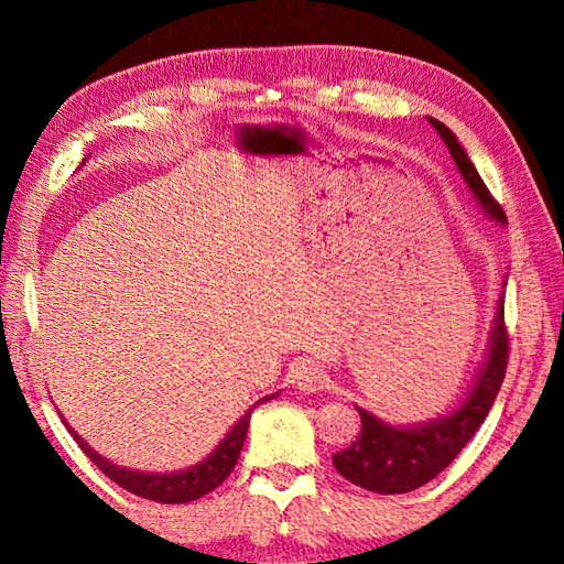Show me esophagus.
<instances>
[{"label": "esophagus", "mask_w": 564, "mask_h": 564, "mask_svg": "<svg viewBox=\"0 0 564 564\" xmlns=\"http://www.w3.org/2000/svg\"><path fill=\"white\" fill-rule=\"evenodd\" d=\"M295 386H299L303 393H321V390L330 388V378L326 373V368L318 366V362H301L295 368Z\"/></svg>", "instance_id": "esophagus-1"}]
</instances>
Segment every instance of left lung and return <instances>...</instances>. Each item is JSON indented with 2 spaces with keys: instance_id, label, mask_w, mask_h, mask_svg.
I'll return each instance as SVG.
<instances>
[{
  "instance_id": "8db88e82",
  "label": "left lung",
  "mask_w": 564,
  "mask_h": 564,
  "mask_svg": "<svg viewBox=\"0 0 564 564\" xmlns=\"http://www.w3.org/2000/svg\"><path fill=\"white\" fill-rule=\"evenodd\" d=\"M427 121L441 133L457 171L465 178L467 188L473 191L485 216H490L498 224L508 221L500 204L495 202L488 186L482 184L470 156L465 154L460 141L455 139V133L433 117H427ZM502 311L505 301L500 299L498 313H495L492 321L488 352H485V360L477 368L467 398L453 413L415 425H390L370 410L356 405L362 423L360 433L346 451L333 455V465L348 482L378 495H400L431 482L435 475H441L455 460L457 453L482 425V420L488 417L502 386L505 368H508V330H505Z\"/></svg>"
}]
</instances>
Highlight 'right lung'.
<instances>
[{
    "label": "right lung",
    "instance_id": "right-lung-1",
    "mask_svg": "<svg viewBox=\"0 0 564 564\" xmlns=\"http://www.w3.org/2000/svg\"><path fill=\"white\" fill-rule=\"evenodd\" d=\"M275 395H279V393L265 395V398L259 400V403H253L251 408H248L246 413L238 417V423H234L231 431L226 433L224 441L218 443L214 451L204 457V460H198L196 465L186 467V470H174V473L129 470V467L111 463L109 457H104V455L94 451V447L87 441H84V437L76 433L74 427L66 423V420H64V425L69 427L74 441L79 443V447L84 453H87L89 460L97 465L99 470L109 477V480L117 482L119 488L139 495V498L154 500V502L181 505V502H191V500L204 498L206 492L216 490L218 485H221L226 477L231 475L238 455H241V447H243L246 433H248V420H251L253 408L265 403V400H271Z\"/></svg>",
    "mask_w": 564,
    "mask_h": 564
}]
</instances>
